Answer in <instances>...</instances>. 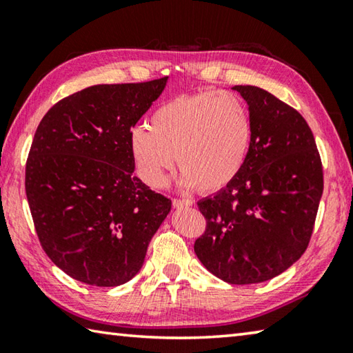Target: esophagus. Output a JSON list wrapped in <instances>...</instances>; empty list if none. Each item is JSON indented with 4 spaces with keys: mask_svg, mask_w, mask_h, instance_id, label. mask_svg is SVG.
Listing matches in <instances>:
<instances>
[{
    "mask_svg": "<svg viewBox=\"0 0 353 353\" xmlns=\"http://www.w3.org/2000/svg\"><path fill=\"white\" fill-rule=\"evenodd\" d=\"M193 205V202L190 199H174L172 201V207L174 208H185V207H191Z\"/></svg>",
    "mask_w": 353,
    "mask_h": 353,
    "instance_id": "esophagus-1",
    "label": "esophagus"
}]
</instances>
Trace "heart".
Wrapping results in <instances>:
<instances>
[{
	"label": "heart",
	"instance_id": "b5f03b06",
	"mask_svg": "<svg viewBox=\"0 0 353 353\" xmlns=\"http://www.w3.org/2000/svg\"><path fill=\"white\" fill-rule=\"evenodd\" d=\"M252 123L248 105L235 93H196L166 101L149 118V128L129 134L137 172L160 188L176 155L183 188L214 193L227 187L248 157Z\"/></svg>",
	"mask_w": 353,
	"mask_h": 353
}]
</instances>
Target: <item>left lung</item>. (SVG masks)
<instances>
[{"label":"left lung","mask_w":353,"mask_h":353,"mask_svg":"<svg viewBox=\"0 0 353 353\" xmlns=\"http://www.w3.org/2000/svg\"><path fill=\"white\" fill-rule=\"evenodd\" d=\"M232 90L249 107L252 139L234 181L198 202L207 230L194 252L213 276L250 285L279 276L305 252L324 179L301 113L260 87Z\"/></svg>","instance_id":"obj_1"}]
</instances>
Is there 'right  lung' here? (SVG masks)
Returning a JSON list of instances; mask_svg holds the SVG:
<instances>
[{
  "mask_svg": "<svg viewBox=\"0 0 353 353\" xmlns=\"http://www.w3.org/2000/svg\"><path fill=\"white\" fill-rule=\"evenodd\" d=\"M168 77L103 83L59 101L35 130L26 196L41 248L77 282L118 286L141 270L171 201L134 176L129 134Z\"/></svg>",
  "mask_w": 353,
  "mask_h": 353,
  "instance_id": "add662e5",
  "label": "right lung"
}]
</instances>
